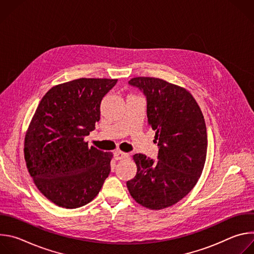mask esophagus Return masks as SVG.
I'll return each instance as SVG.
<instances>
[{
	"label": "esophagus",
	"instance_id": "1",
	"mask_svg": "<svg viewBox=\"0 0 254 254\" xmlns=\"http://www.w3.org/2000/svg\"><path fill=\"white\" fill-rule=\"evenodd\" d=\"M128 158V154H127V153H124V152H122V151H117L116 153H115V159L116 160H125V159H127Z\"/></svg>",
	"mask_w": 254,
	"mask_h": 254
}]
</instances>
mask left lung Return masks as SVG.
<instances>
[{
  "instance_id": "left-lung-1",
  "label": "left lung",
  "mask_w": 254,
  "mask_h": 254,
  "mask_svg": "<svg viewBox=\"0 0 254 254\" xmlns=\"http://www.w3.org/2000/svg\"><path fill=\"white\" fill-rule=\"evenodd\" d=\"M128 83L147 96L148 125L156 131L158 162L142 154L132 159L136 174L127 181L139 205L161 210L182 200L197 184L207 155L203 114L184 87L155 77H133ZM157 142V141H156Z\"/></svg>"
}]
</instances>
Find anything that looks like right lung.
<instances>
[{"label":"right lung","instance_id":"right-lung-1","mask_svg":"<svg viewBox=\"0 0 254 254\" xmlns=\"http://www.w3.org/2000/svg\"><path fill=\"white\" fill-rule=\"evenodd\" d=\"M118 82L78 78L50 88L25 135L24 157L38 190L55 205L75 209L92 201L111 172L113 153L84 137L100 119L103 96Z\"/></svg>","mask_w":254,"mask_h":254}]
</instances>
